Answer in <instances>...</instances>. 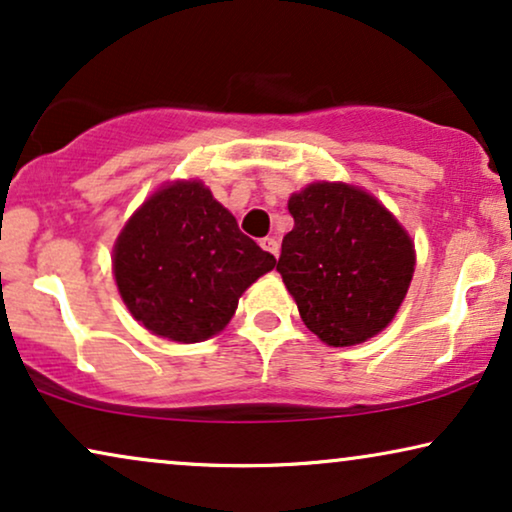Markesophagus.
<instances>
[{
    "mask_svg": "<svg viewBox=\"0 0 512 512\" xmlns=\"http://www.w3.org/2000/svg\"><path fill=\"white\" fill-rule=\"evenodd\" d=\"M261 247L265 249V251H270V254L272 256H279V242L275 240V237H263V240H261Z\"/></svg>",
    "mask_w": 512,
    "mask_h": 512,
    "instance_id": "1",
    "label": "esophagus"
}]
</instances>
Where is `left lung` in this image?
Segmentation results:
<instances>
[{
    "label": "left lung",
    "instance_id": "8db88e82",
    "mask_svg": "<svg viewBox=\"0 0 512 512\" xmlns=\"http://www.w3.org/2000/svg\"><path fill=\"white\" fill-rule=\"evenodd\" d=\"M289 212L277 272L305 326L331 347L387 328L415 272V247L394 214L361 188L328 181L293 193Z\"/></svg>",
    "mask_w": 512,
    "mask_h": 512
}]
</instances>
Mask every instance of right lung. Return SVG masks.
I'll use <instances>...</instances> for the list:
<instances>
[{"instance_id": "1", "label": "right lung", "mask_w": 512, "mask_h": 512, "mask_svg": "<svg viewBox=\"0 0 512 512\" xmlns=\"http://www.w3.org/2000/svg\"><path fill=\"white\" fill-rule=\"evenodd\" d=\"M275 256L237 228L202 181L151 195L118 235L114 277L132 317L160 338L200 342L226 328L237 300Z\"/></svg>"}]
</instances>
